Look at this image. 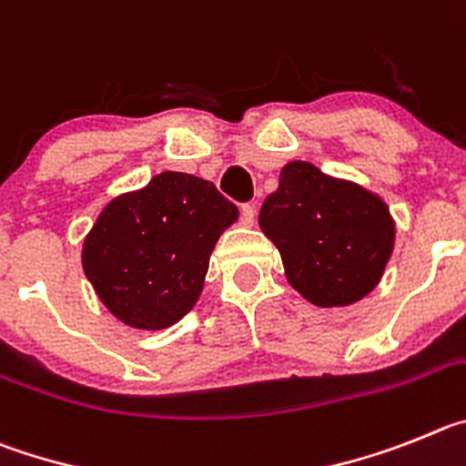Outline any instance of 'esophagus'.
I'll list each match as a JSON object with an SVG mask.
<instances>
[{"label":"esophagus","mask_w":466,"mask_h":466,"mask_svg":"<svg viewBox=\"0 0 466 466\" xmlns=\"http://www.w3.org/2000/svg\"><path fill=\"white\" fill-rule=\"evenodd\" d=\"M255 223V204H243L241 207V225L250 228Z\"/></svg>","instance_id":"obj_1"}]
</instances>
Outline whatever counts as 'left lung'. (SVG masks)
I'll return each instance as SVG.
<instances>
[{
	"label": "left lung",
	"instance_id": "left-lung-1",
	"mask_svg": "<svg viewBox=\"0 0 466 466\" xmlns=\"http://www.w3.org/2000/svg\"><path fill=\"white\" fill-rule=\"evenodd\" d=\"M259 228L279 248L292 288L318 306L369 295L395 243V223L379 197L309 162L283 167L259 208Z\"/></svg>",
	"mask_w": 466,
	"mask_h": 466
}]
</instances>
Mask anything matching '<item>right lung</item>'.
I'll return each instance as SVG.
<instances>
[{"label": "right lung", "instance_id": "right-lung-1", "mask_svg": "<svg viewBox=\"0 0 466 466\" xmlns=\"http://www.w3.org/2000/svg\"><path fill=\"white\" fill-rule=\"evenodd\" d=\"M237 218L238 208L211 181L165 171L99 213L83 269L113 316L162 329L195 306L213 246Z\"/></svg>", "mask_w": 466, "mask_h": 466}]
</instances>
